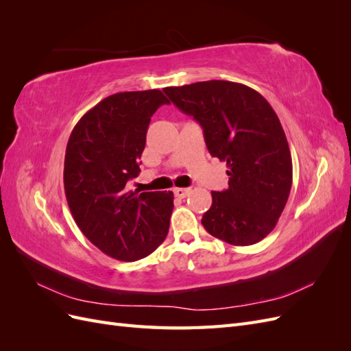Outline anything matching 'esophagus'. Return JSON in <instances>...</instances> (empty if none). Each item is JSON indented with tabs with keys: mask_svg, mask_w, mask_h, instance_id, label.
I'll return each instance as SVG.
<instances>
[{
	"mask_svg": "<svg viewBox=\"0 0 351 351\" xmlns=\"http://www.w3.org/2000/svg\"><path fill=\"white\" fill-rule=\"evenodd\" d=\"M190 193V189L189 187H176L174 189V195L177 196V197H186L187 195Z\"/></svg>",
	"mask_w": 351,
	"mask_h": 351,
	"instance_id": "obj_1",
	"label": "esophagus"
}]
</instances>
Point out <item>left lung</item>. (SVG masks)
Returning a JSON list of instances; mask_svg holds the SVG:
<instances>
[{"label":"left lung","instance_id":"1","mask_svg":"<svg viewBox=\"0 0 351 351\" xmlns=\"http://www.w3.org/2000/svg\"><path fill=\"white\" fill-rule=\"evenodd\" d=\"M164 92L200 124L209 154L228 167V189L212 192L202 226L232 246L267 237L282 214L293 182L290 147L268 101L246 84L227 80Z\"/></svg>","mask_w":351,"mask_h":351}]
</instances>
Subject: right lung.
Here are the masks:
<instances>
[{
	"mask_svg": "<svg viewBox=\"0 0 351 351\" xmlns=\"http://www.w3.org/2000/svg\"><path fill=\"white\" fill-rule=\"evenodd\" d=\"M164 104L158 90L120 92L102 99L74 125L66 149L64 190L86 239L108 256L133 262L151 254L169 228L173 192H127L139 174L151 117Z\"/></svg>",
	"mask_w": 351,
	"mask_h": 351,
	"instance_id": "right-lung-1",
	"label": "right lung"
}]
</instances>
